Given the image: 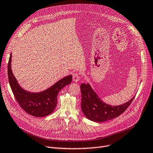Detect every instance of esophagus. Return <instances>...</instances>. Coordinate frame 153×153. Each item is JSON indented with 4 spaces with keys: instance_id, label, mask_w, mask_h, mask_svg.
<instances>
[{
    "instance_id": "esophagus-1",
    "label": "esophagus",
    "mask_w": 153,
    "mask_h": 153,
    "mask_svg": "<svg viewBox=\"0 0 153 153\" xmlns=\"http://www.w3.org/2000/svg\"><path fill=\"white\" fill-rule=\"evenodd\" d=\"M80 79V74L78 72H75L73 74V80L74 82H78Z\"/></svg>"
}]
</instances>
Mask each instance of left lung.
<instances>
[{
  "instance_id": "8db88e82",
  "label": "left lung",
  "mask_w": 153,
  "mask_h": 153,
  "mask_svg": "<svg viewBox=\"0 0 153 153\" xmlns=\"http://www.w3.org/2000/svg\"><path fill=\"white\" fill-rule=\"evenodd\" d=\"M82 93L81 108L82 112L89 120L96 122H104L119 117L130 105L135 96L128 102L122 105L113 106L104 103L88 84L80 85Z\"/></svg>"
}]
</instances>
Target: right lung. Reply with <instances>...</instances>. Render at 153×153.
I'll return each mask as SVG.
<instances>
[{
	"instance_id": "obj_1",
	"label": "right lung",
	"mask_w": 153,
	"mask_h": 153,
	"mask_svg": "<svg viewBox=\"0 0 153 153\" xmlns=\"http://www.w3.org/2000/svg\"><path fill=\"white\" fill-rule=\"evenodd\" d=\"M11 53L8 63V77L13 93L25 112L36 117H43L52 114L57 104L59 91L72 81V76L65 77L48 89L39 93H31L22 89L14 76L11 68Z\"/></svg>"
}]
</instances>
